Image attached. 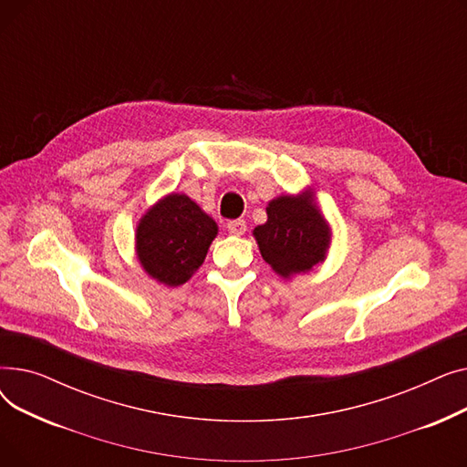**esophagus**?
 <instances>
[{"mask_svg":"<svg viewBox=\"0 0 467 467\" xmlns=\"http://www.w3.org/2000/svg\"><path fill=\"white\" fill-rule=\"evenodd\" d=\"M227 229H229V233L234 234V236H242L244 233H246L248 225H246V221H244V219H234V221H229Z\"/></svg>","mask_w":467,"mask_h":467,"instance_id":"esophagus-1","label":"esophagus"}]
</instances>
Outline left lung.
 <instances>
[{"instance_id":"obj_1","label":"left lung","mask_w":467,"mask_h":467,"mask_svg":"<svg viewBox=\"0 0 467 467\" xmlns=\"http://www.w3.org/2000/svg\"><path fill=\"white\" fill-rule=\"evenodd\" d=\"M259 252L273 271L289 280L324 263L331 246V227L316 204L312 189L280 194L266 206V223L254 229Z\"/></svg>"}]
</instances>
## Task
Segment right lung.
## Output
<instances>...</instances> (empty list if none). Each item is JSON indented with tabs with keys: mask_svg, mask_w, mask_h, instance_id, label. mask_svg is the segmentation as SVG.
<instances>
[{
	"mask_svg": "<svg viewBox=\"0 0 467 467\" xmlns=\"http://www.w3.org/2000/svg\"><path fill=\"white\" fill-rule=\"evenodd\" d=\"M217 223L183 192H170L147 210L136 227V255L159 284L178 287L204 263Z\"/></svg>",
	"mask_w": 467,
	"mask_h": 467,
	"instance_id": "right-lung-1",
	"label": "right lung"
}]
</instances>
